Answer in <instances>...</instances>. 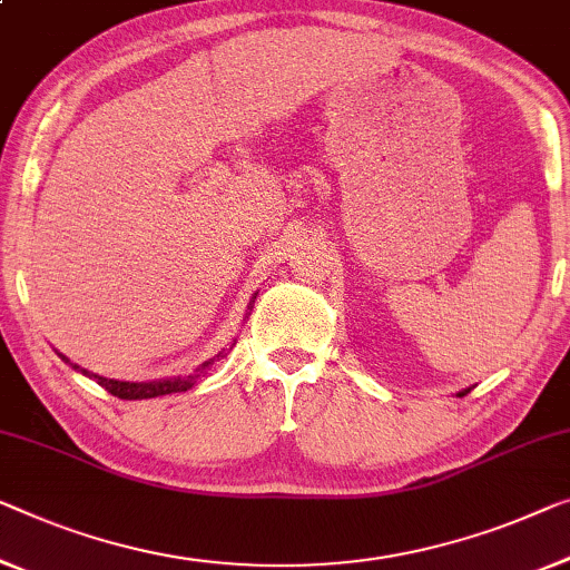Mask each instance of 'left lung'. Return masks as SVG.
Instances as JSON below:
<instances>
[{
    "instance_id": "left-lung-1",
    "label": "left lung",
    "mask_w": 570,
    "mask_h": 570,
    "mask_svg": "<svg viewBox=\"0 0 570 570\" xmlns=\"http://www.w3.org/2000/svg\"><path fill=\"white\" fill-rule=\"evenodd\" d=\"M465 394H469V389H465V392H458V396H465Z\"/></svg>"
}]
</instances>
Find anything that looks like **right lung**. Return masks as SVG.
<instances>
[{
    "label": "right lung",
    "mask_w": 570,
    "mask_h": 570,
    "mask_svg": "<svg viewBox=\"0 0 570 570\" xmlns=\"http://www.w3.org/2000/svg\"><path fill=\"white\" fill-rule=\"evenodd\" d=\"M225 353H217L215 358L204 361L202 368L194 373V376H176V379H164V381H115V379H101L97 376V373H89V371H81L83 376H95L99 386H105L109 394L117 396V399H153V396H164V394H176V392H186V389H191L194 384H197L199 373L207 371L212 363L223 358ZM63 358V355H61ZM66 361V358H63ZM68 363V361H66ZM79 368V366H73Z\"/></svg>",
    "instance_id": "add662e5"
}]
</instances>
